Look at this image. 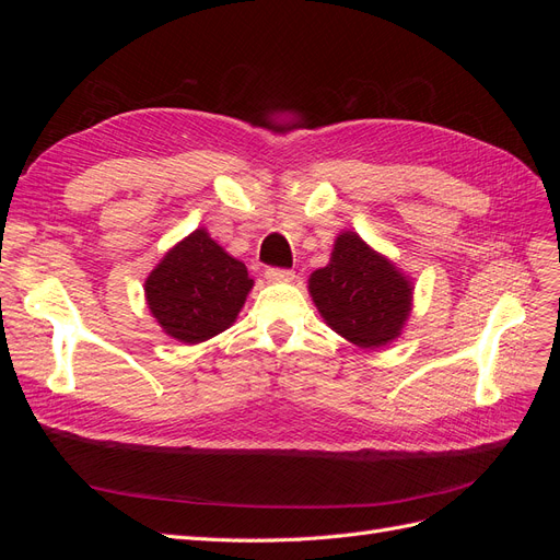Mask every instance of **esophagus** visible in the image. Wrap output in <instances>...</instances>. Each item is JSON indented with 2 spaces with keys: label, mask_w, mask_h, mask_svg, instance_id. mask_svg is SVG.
I'll list each match as a JSON object with an SVG mask.
<instances>
[{
  "label": "esophagus",
  "mask_w": 560,
  "mask_h": 560,
  "mask_svg": "<svg viewBox=\"0 0 560 560\" xmlns=\"http://www.w3.org/2000/svg\"><path fill=\"white\" fill-rule=\"evenodd\" d=\"M264 278L268 280V282H292L294 280V270H290V268H266L264 270Z\"/></svg>",
  "instance_id": "esophagus-1"
}]
</instances>
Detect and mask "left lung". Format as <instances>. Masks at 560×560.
I'll use <instances>...</instances> for the list:
<instances>
[{"instance_id":"8db88e82","label":"left lung","mask_w":560,"mask_h":560,"mask_svg":"<svg viewBox=\"0 0 560 560\" xmlns=\"http://www.w3.org/2000/svg\"><path fill=\"white\" fill-rule=\"evenodd\" d=\"M308 284L327 325L360 348L393 341L411 311L409 280L350 231L338 235L331 261Z\"/></svg>"}]
</instances>
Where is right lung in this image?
<instances>
[{
  "label": "right lung",
  "mask_w": 560,
  "mask_h": 560,
  "mask_svg": "<svg viewBox=\"0 0 560 560\" xmlns=\"http://www.w3.org/2000/svg\"><path fill=\"white\" fill-rule=\"evenodd\" d=\"M252 278L206 229L165 254L144 282L149 311L182 343H200L224 331L241 313Z\"/></svg>",
  "instance_id": "right-lung-1"
}]
</instances>
